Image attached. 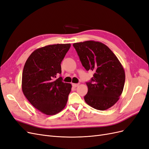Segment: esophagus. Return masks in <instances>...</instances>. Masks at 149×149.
<instances>
[{"mask_svg": "<svg viewBox=\"0 0 149 149\" xmlns=\"http://www.w3.org/2000/svg\"><path fill=\"white\" fill-rule=\"evenodd\" d=\"M79 83H73L72 84V86H73V87H74V88H76V87H77V86H79Z\"/></svg>", "mask_w": 149, "mask_h": 149, "instance_id": "1", "label": "esophagus"}]
</instances>
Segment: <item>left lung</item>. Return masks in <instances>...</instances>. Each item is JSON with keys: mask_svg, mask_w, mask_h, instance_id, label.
Masks as SVG:
<instances>
[{"mask_svg": "<svg viewBox=\"0 0 149 149\" xmlns=\"http://www.w3.org/2000/svg\"><path fill=\"white\" fill-rule=\"evenodd\" d=\"M73 45L84 68L94 73L86 83L88 91L84 97L85 102L97 110L109 109L118 102L123 91L125 77L123 66L101 42L89 40Z\"/></svg>", "mask_w": 149, "mask_h": 149, "instance_id": "8db88e82", "label": "left lung"}]
</instances>
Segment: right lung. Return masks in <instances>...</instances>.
Wrapping results in <instances>:
<instances>
[{
    "label": "right lung",
    "instance_id": "1",
    "mask_svg": "<svg viewBox=\"0 0 149 149\" xmlns=\"http://www.w3.org/2000/svg\"><path fill=\"white\" fill-rule=\"evenodd\" d=\"M71 44L49 45L38 48L26 61L22 88L31 104L42 113L55 115L65 108L71 84L56 79L61 73V63Z\"/></svg>",
    "mask_w": 149,
    "mask_h": 149
}]
</instances>
